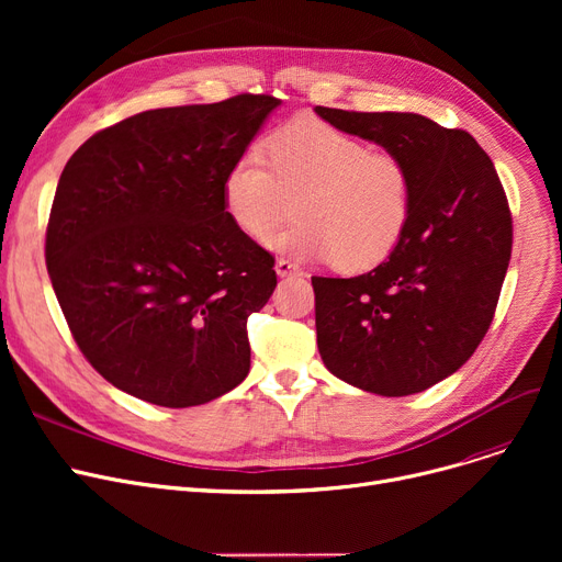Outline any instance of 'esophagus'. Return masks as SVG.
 I'll use <instances>...</instances> for the list:
<instances>
[{
    "label": "esophagus",
    "instance_id": "esophagus-1",
    "mask_svg": "<svg viewBox=\"0 0 562 562\" xmlns=\"http://www.w3.org/2000/svg\"><path fill=\"white\" fill-rule=\"evenodd\" d=\"M276 273L280 276V278H289V276H299L301 273V269L293 261H289V259H278L276 261Z\"/></svg>",
    "mask_w": 562,
    "mask_h": 562
}]
</instances>
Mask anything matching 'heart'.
I'll return each mask as SVG.
<instances>
[{"label": "heart", "mask_w": 562, "mask_h": 562, "mask_svg": "<svg viewBox=\"0 0 562 562\" xmlns=\"http://www.w3.org/2000/svg\"><path fill=\"white\" fill-rule=\"evenodd\" d=\"M263 150L248 147L223 177L225 214L250 239L269 241L299 200L301 223L276 241L293 257L367 271L396 250L415 204L398 155L318 117L282 125Z\"/></svg>", "instance_id": "b5f03b06"}]
</instances>
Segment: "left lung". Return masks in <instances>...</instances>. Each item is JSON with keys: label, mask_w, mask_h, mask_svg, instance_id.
<instances>
[{"label": "left lung", "mask_w": 562, "mask_h": 562, "mask_svg": "<svg viewBox=\"0 0 562 562\" xmlns=\"http://www.w3.org/2000/svg\"><path fill=\"white\" fill-rule=\"evenodd\" d=\"M341 132L398 155L415 184L396 250L358 278H312L326 369L378 396H409L456 373L483 341L504 284L513 218L476 138L419 113L316 106Z\"/></svg>", "instance_id": "left-lung-1"}]
</instances>
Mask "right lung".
Listing matches in <instances>:
<instances>
[{
	"instance_id": "1",
	"label": "right lung",
	"mask_w": 562,
	"mask_h": 562,
	"mask_svg": "<svg viewBox=\"0 0 562 562\" xmlns=\"http://www.w3.org/2000/svg\"><path fill=\"white\" fill-rule=\"evenodd\" d=\"M278 106L244 93L143 111L66 164L47 271L79 350L113 387L191 407L248 375L246 323L271 299L276 259L225 214L223 177Z\"/></svg>"
}]
</instances>
